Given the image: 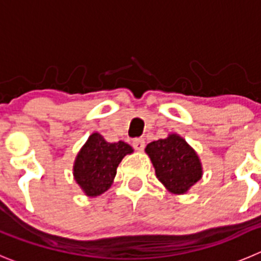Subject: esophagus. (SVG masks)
<instances>
[{"mask_svg": "<svg viewBox=\"0 0 261 261\" xmlns=\"http://www.w3.org/2000/svg\"><path fill=\"white\" fill-rule=\"evenodd\" d=\"M133 145H134V148H135L136 150H139V152H142V150L144 149V147H145L144 139H134Z\"/></svg>", "mask_w": 261, "mask_h": 261, "instance_id": "esophagus-1", "label": "esophagus"}]
</instances>
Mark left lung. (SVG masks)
Masks as SVG:
<instances>
[{
  "label": "left lung",
  "instance_id": "8db88e82",
  "mask_svg": "<svg viewBox=\"0 0 261 261\" xmlns=\"http://www.w3.org/2000/svg\"><path fill=\"white\" fill-rule=\"evenodd\" d=\"M145 153L152 161L157 179L172 194H186L203 175L197 152L177 134L149 143Z\"/></svg>",
  "mask_w": 261,
  "mask_h": 261
}]
</instances>
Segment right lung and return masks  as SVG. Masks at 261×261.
Instances as JSON below:
<instances>
[{"label": "right lung", "instance_id": "add662e5", "mask_svg": "<svg viewBox=\"0 0 261 261\" xmlns=\"http://www.w3.org/2000/svg\"><path fill=\"white\" fill-rule=\"evenodd\" d=\"M133 152V147L122 140L108 143L103 135L92 133L77 153L73 165V177L85 196L97 197L108 191L119 162Z\"/></svg>", "mask_w": 261, "mask_h": 261}]
</instances>
